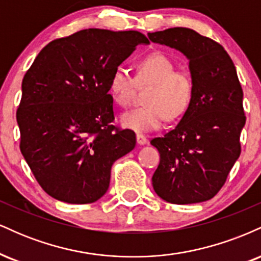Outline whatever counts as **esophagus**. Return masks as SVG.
<instances>
[{"label": "esophagus", "instance_id": "1", "mask_svg": "<svg viewBox=\"0 0 261 261\" xmlns=\"http://www.w3.org/2000/svg\"><path fill=\"white\" fill-rule=\"evenodd\" d=\"M136 141H137V143H139V145H146V143H147V139H146V136L145 135H142V134H137L136 135Z\"/></svg>", "mask_w": 261, "mask_h": 261}]
</instances>
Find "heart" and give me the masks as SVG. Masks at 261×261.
<instances>
[{
  "label": "heart",
  "instance_id": "1",
  "mask_svg": "<svg viewBox=\"0 0 261 261\" xmlns=\"http://www.w3.org/2000/svg\"><path fill=\"white\" fill-rule=\"evenodd\" d=\"M151 85L145 94L146 106L122 114L121 125L137 133H147L162 126L166 116L176 120L188 112L194 97V81L162 53H152L136 64L135 77L118 68L109 80V93L119 107L133 101L137 86Z\"/></svg>",
  "mask_w": 261,
  "mask_h": 261
}]
</instances>
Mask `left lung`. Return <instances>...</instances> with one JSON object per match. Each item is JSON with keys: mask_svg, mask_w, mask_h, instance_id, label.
I'll return each instance as SVG.
<instances>
[{"mask_svg": "<svg viewBox=\"0 0 261 261\" xmlns=\"http://www.w3.org/2000/svg\"><path fill=\"white\" fill-rule=\"evenodd\" d=\"M148 38L184 54L194 81L193 100L181 120L151 141L161 154L152 185L167 202L207 201L241 154L245 115L234 64L222 45L193 29L176 27L148 33Z\"/></svg>", "mask_w": 261, "mask_h": 261, "instance_id": "left-lung-1", "label": "left lung"}]
</instances>
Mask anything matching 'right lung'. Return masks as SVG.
Listing matches in <instances>:
<instances>
[{
	"instance_id": "obj_1",
	"label": "right lung",
	"mask_w": 261,
	"mask_h": 261,
	"mask_svg": "<svg viewBox=\"0 0 261 261\" xmlns=\"http://www.w3.org/2000/svg\"><path fill=\"white\" fill-rule=\"evenodd\" d=\"M136 31L85 29L53 40L22 82L17 109L20 152L43 190L68 203H91L107 193L116 160L136 135L114 126L109 80L139 44Z\"/></svg>"
}]
</instances>
